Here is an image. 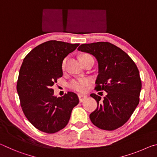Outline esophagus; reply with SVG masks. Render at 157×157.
<instances>
[{
  "label": "esophagus",
  "instance_id": "34e87169",
  "mask_svg": "<svg viewBox=\"0 0 157 157\" xmlns=\"http://www.w3.org/2000/svg\"><path fill=\"white\" fill-rule=\"evenodd\" d=\"M78 98H79V102H83V101L87 98V95H84V94H78Z\"/></svg>",
  "mask_w": 157,
  "mask_h": 157
}]
</instances>
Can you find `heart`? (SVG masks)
<instances>
[{"label":"heart","instance_id":"heart-1","mask_svg":"<svg viewBox=\"0 0 157 157\" xmlns=\"http://www.w3.org/2000/svg\"><path fill=\"white\" fill-rule=\"evenodd\" d=\"M66 65V59L63 60L62 63V68L64 69ZM89 83V81L88 79L86 78H81V79H74V80L71 81V82L69 84V86L72 89L75 90V91L83 92L86 90L87 86Z\"/></svg>","mask_w":157,"mask_h":157}]
</instances>
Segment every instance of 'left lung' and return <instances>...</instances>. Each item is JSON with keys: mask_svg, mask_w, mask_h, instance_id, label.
Masks as SVG:
<instances>
[{"mask_svg": "<svg viewBox=\"0 0 157 157\" xmlns=\"http://www.w3.org/2000/svg\"><path fill=\"white\" fill-rule=\"evenodd\" d=\"M78 50L97 59L95 89L107 93L104 99L95 94L90 95L98 103L89 116L91 121L104 130L118 129L129 120L139 105L141 81L136 65L126 52L109 42L82 44Z\"/></svg>", "mask_w": 157, "mask_h": 157, "instance_id": "1", "label": "left lung"}]
</instances>
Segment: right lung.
<instances>
[{"label": "right lung", "instance_id": "right-lung-1", "mask_svg": "<svg viewBox=\"0 0 157 157\" xmlns=\"http://www.w3.org/2000/svg\"><path fill=\"white\" fill-rule=\"evenodd\" d=\"M79 44L48 41L26 55L20 68L17 92L23 113L41 132L52 134L68 124L79 98L73 92L57 98L52 86L63 75L62 62Z\"/></svg>", "mask_w": 157, "mask_h": 157}]
</instances>
